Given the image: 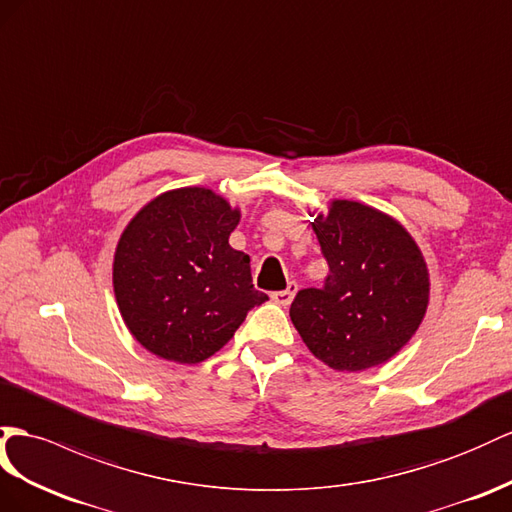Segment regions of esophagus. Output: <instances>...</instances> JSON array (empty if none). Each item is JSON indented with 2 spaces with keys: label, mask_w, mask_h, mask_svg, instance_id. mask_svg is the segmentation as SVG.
I'll list each match as a JSON object with an SVG mask.
<instances>
[{
  "label": "esophagus",
  "mask_w": 512,
  "mask_h": 512,
  "mask_svg": "<svg viewBox=\"0 0 512 512\" xmlns=\"http://www.w3.org/2000/svg\"><path fill=\"white\" fill-rule=\"evenodd\" d=\"M296 292H298V285H296L294 281H290V283H287L285 290L272 294V300H274V303H277V305H281V307H287V305H290L292 300H294Z\"/></svg>",
  "instance_id": "esophagus-1"
}]
</instances>
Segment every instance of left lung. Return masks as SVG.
<instances>
[{
	"label": "left lung",
	"mask_w": 512,
	"mask_h": 512,
	"mask_svg": "<svg viewBox=\"0 0 512 512\" xmlns=\"http://www.w3.org/2000/svg\"><path fill=\"white\" fill-rule=\"evenodd\" d=\"M329 277L300 290L290 318L313 357L337 372L389 361L422 324L430 277L417 242L396 218L357 201L333 199L311 222Z\"/></svg>",
	"instance_id": "8db88e82"
}]
</instances>
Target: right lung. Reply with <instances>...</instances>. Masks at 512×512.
Returning a JSON list of instances; mask_svg holds the SVG:
<instances>
[{
	"label": "right lung",
	"instance_id": "add662e5",
	"mask_svg": "<svg viewBox=\"0 0 512 512\" xmlns=\"http://www.w3.org/2000/svg\"><path fill=\"white\" fill-rule=\"evenodd\" d=\"M240 209L207 188L168 190L129 220L116 244V305L140 346L166 361L209 359L266 303L251 259L229 244Z\"/></svg>",
	"mask_w": 512,
	"mask_h": 512
}]
</instances>
